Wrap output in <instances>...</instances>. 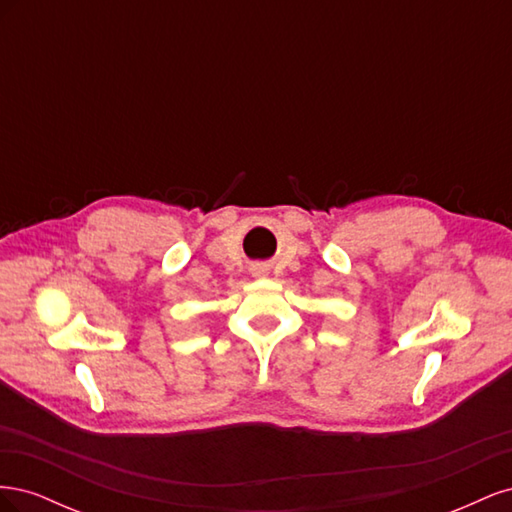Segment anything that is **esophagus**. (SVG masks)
I'll use <instances>...</instances> for the list:
<instances>
[{
  "label": "esophagus",
  "mask_w": 512,
  "mask_h": 512,
  "mask_svg": "<svg viewBox=\"0 0 512 512\" xmlns=\"http://www.w3.org/2000/svg\"><path fill=\"white\" fill-rule=\"evenodd\" d=\"M252 275H254V277H265V275H267V269L262 267V265H254V267H252Z\"/></svg>",
  "instance_id": "obj_1"
}]
</instances>
